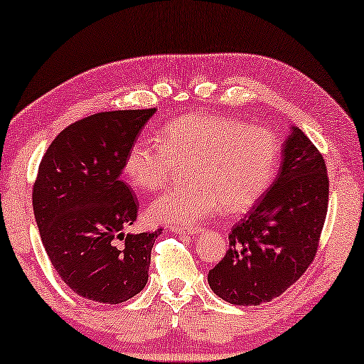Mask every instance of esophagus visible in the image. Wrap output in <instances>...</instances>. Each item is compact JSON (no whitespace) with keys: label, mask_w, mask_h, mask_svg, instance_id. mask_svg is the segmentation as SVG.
<instances>
[{"label":"esophagus","mask_w":364,"mask_h":364,"mask_svg":"<svg viewBox=\"0 0 364 364\" xmlns=\"http://www.w3.org/2000/svg\"><path fill=\"white\" fill-rule=\"evenodd\" d=\"M175 234H188V235H196L201 232V228H173L171 229Z\"/></svg>","instance_id":"esophagus-1"}]
</instances>
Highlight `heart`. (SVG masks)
Masks as SVG:
<instances>
[{
  "instance_id": "b5f03b06",
  "label": "heart",
  "mask_w": 364,
  "mask_h": 364,
  "mask_svg": "<svg viewBox=\"0 0 364 364\" xmlns=\"http://www.w3.org/2000/svg\"><path fill=\"white\" fill-rule=\"evenodd\" d=\"M279 141L269 130L206 114L168 122L160 138H140L130 146L125 173L143 191L165 188L176 165H186V181L168 189L148 208L156 223L191 226L219 209L244 211L274 181Z\"/></svg>"
}]
</instances>
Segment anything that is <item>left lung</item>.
Listing matches in <instances>:
<instances>
[{
  "instance_id": "left-lung-1",
  "label": "left lung",
  "mask_w": 364,
  "mask_h": 364,
  "mask_svg": "<svg viewBox=\"0 0 364 364\" xmlns=\"http://www.w3.org/2000/svg\"><path fill=\"white\" fill-rule=\"evenodd\" d=\"M326 208L323 156L299 127H291L277 178L234 224L226 255L209 270L211 290L234 305H260L282 295L314 260Z\"/></svg>"
}]
</instances>
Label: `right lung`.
<instances>
[{"label": "right lung", "mask_w": 364, "mask_h": 364, "mask_svg": "<svg viewBox=\"0 0 364 364\" xmlns=\"http://www.w3.org/2000/svg\"><path fill=\"white\" fill-rule=\"evenodd\" d=\"M155 112L87 117L60 132L41 160L33 188L41 239L59 277L87 300L122 304L146 285L151 247L163 229L124 232L135 223L138 203L120 175Z\"/></svg>", "instance_id": "right-lung-1"}]
</instances>
